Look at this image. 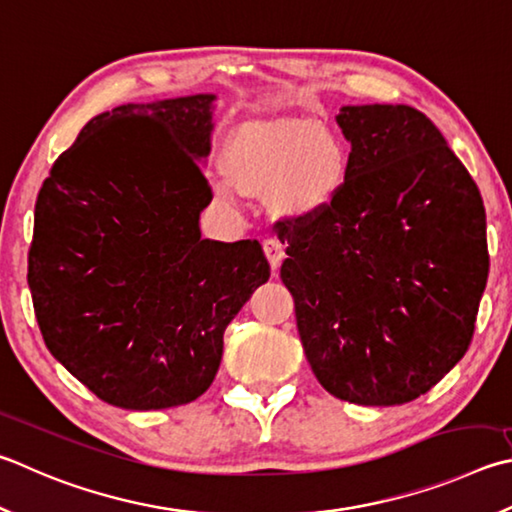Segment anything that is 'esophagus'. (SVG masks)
Here are the masks:
<instances>
[{
    "label": "esophagus",
    "mask_w": 512,
    "mask_h": 512,
    "mask_svg": "<svg viewBox=\"0 0 512 512\" xmlns=\"http://www.w3.org/2000/svg\"><path fill=\"white\" fill-rule=\"evenodd\" d=\"M262 246H264V255L268 257V264H271L273 271H277L284 259V246L280 244V239L268 237V239H264Z\"/></svg>",
    "instance_id": "34e87169"
}]
</instances>
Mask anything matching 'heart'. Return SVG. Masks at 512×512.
Segmentation results:
<instances>
[{"label": "heart", "instance_id": "b5f03b06", "mask_svg": "<svg viewBox=\"0 0 512 512\" xmlns=\"http://www.w3.org/2000/svg\"><path fill=\"white\" fill-rule=\"evenodd\" d=\"M228 179L215 183L226 203L237 190L262 194L275 188V208L304 217L322 210L340 192L349 172L345 141L313 120H273L246 125L230 138L224 152Z\"/></svg>", "mask_w": 512, "mask_h": 512}]
</instances>
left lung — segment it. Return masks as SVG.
Masks as SVG:
<instances>
[{"label": "left lung", "instance_id": "1", "mask_svg": "<svg viewBox=\"0 0 512 512\" xmlns=\"http://www.w3.org/2000/svg\"><path fill=\"white\" fill-rule=\"evenodd\" d=\"M349 172L313 215L282 221V282L315 378L340 401L403 405L468 351L488 280L486 210L443 134L407 105L336 116Z\"/></svg>", "mask_w": 512, "mask_h": 512}]
</instances>
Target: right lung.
Wrapping results in <instances>:
<instances>
[{
  "mask_svg": "<svg viewBox=\"0 0 512 512\" xmlns=\"http://www.w3.org/2000/svg\"><path fill=\"white\" fill-rule=\"evenodd\" d=\"M91 118L35 201L29 288L46 347L100 401L165 410L215 380L224 331L271 277L255 239H201L212 102Z\"/></svg>",
  "mask_w": 512,
  "mask_h": 512,
  "instance_id": "1",
  "label": "right lung"
}]
</instances>
